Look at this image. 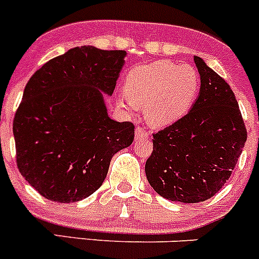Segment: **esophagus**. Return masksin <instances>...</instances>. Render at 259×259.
I'll use <instances>...</instances> for the list:
<instances>
[{"instance_id":"34e87169","label":"esophagus","mask_w":259,"mask_h":259,"mask_svg":"<svg viewBox=\"0 0 259 259\" xmlns=\"http://www.w3.org/2000/svg\"><path fill=\"white\" fill-rule=\"evenodd\" d=\"M149 137V134L145 130L144 127H137L136 128V135H135V139L136 140H142V139H147Z\"/></svg>"}]
</instances>
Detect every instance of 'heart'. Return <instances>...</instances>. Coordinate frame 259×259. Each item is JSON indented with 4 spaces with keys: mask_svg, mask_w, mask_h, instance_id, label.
<instances>
[{
    "mask_svg": "<svg viewBox=\"0 0 259 259\" xmlns=\"http://www.w3.org/2000/svg\"><path fill=\"white\" fill-rule=\"evenodd\" d=\"M198 89V73L191 65L160 60L128 72L122 103L128 109L146 108L150 124L164 127L188 112Z\"/></svg>",
    "mask_w": 259,
    "mask_h": 259,
    "instance_id": "obj_1",
    "label": "heart"
}]
</instances>
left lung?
Segmentation results:
<instances>
[{"label":"left lung","mask_w":259,"mask_h":259,"mask_svg":"<svg viewBox=\"0 0 259 259\" xmlns=\"http://www.w3.org/2000/svg\"><path fill=\"white\" fill-rule=\"evenodd\" d=\"M201 89L192 109L152 135L145 165L155 192L170 201L197 203L229 181L247 141V128L230 85L194 56Z\"/></svg>","instance_id":"8db88e82"}]
</instances>
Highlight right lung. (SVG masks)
<instances>
[{
	"label": "right lung",
	"mask_w": 259,
	"mask_h": 259,
	"mask_svg": "<svg viewBox=\"0 0 259 259\" xmlns=\"http://www.w3.org/2000/svg\"><path fill=\"white\" fill-rule=\"evenodd\" d=\"M124 51L76 47L30 77L14 118L17 169L47 199L81 201L104 182L110 160L134 142L135 124L108 115Z\"/></svg>",
	"instance_id": "obj_1"
}]
</instances>
